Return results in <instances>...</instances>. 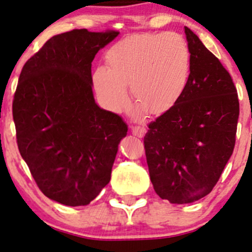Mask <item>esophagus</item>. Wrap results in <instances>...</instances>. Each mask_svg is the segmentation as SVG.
I'll list each match as a JSON object with an SVG mask.
<instances>
[{
	"label": "esophagus",
	"instance_id": "34e87169",
	"mask_svg": "<svg viewBox=\"0 0 252 252\" xmlns=\"http://www.w3.org/2000/svg\"><path fill=\"white\" fill-rule=\"evenodd\" d=\"M132 134H134L135 137L141 138L144 134H145V128L141 126H132Z\"/></svg>",
	"mask_w": 252,
	"mask_h": 252
}]
</instances>
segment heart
<instances>
[{"instance_id": "obj_1", "label": "heart", "mask_w": 252, "mask_h": 252, "mask_svg": "<svg viewBox=\"0 0 252 252\" xmlns=\"http://www.w3.org/2000/svg\"><path fill=\"white\" fill-rule=\"evenodd\" d=\"M108 66H97L93 83L101 101L113 111L127 102V87L151 114L171 108L185 93L190 76V51L176 33L138 34L114 44L106 55Z\"/></svg>"}]
</instances>
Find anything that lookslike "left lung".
I'll list each match as a JSON object with an SVG mask.
<instances>
[{
    "mask_svg": "<svg viewBox=\"0 0 252 252\" xmlns=\"http://www.w3.org/2000/svg\"><path fill=\"white\" fill-rule=\"evenodd\" d=\"M190 76L171 108L149 124L144 137L150 179L160 199L191 203L217 185L236 143L239 101L227 70L185 27Z\"/></svg>",
    "mask_w": 252,
    "mask_h": 252,
    "instance_id": "8db88e82",
    "label": "left lung"
}]
</instances>
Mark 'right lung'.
Instances as JSON below:
<instances>
[{
	"mask_svg": "<svg viewBox=\"0 0 252 252\" xmlns=\"http://www.w3.org/2000/svg\"><path fill=\"white\" fill-rule=\"evenodd\" d=\"M119 33L73 30L49 39L22 67L13 101L20 155L40 190L86 206L111 181L127 125L93 94L92 62Z\"/></svg>",
	"mask_w": 252,
	"mask_h": 252,
	"instance_id": "add662e5",
	"label": "right lung"
}]
</instances>
